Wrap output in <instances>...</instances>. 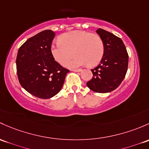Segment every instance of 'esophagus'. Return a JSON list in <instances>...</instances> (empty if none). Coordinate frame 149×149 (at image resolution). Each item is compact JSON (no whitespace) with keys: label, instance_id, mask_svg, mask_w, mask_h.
<instances>
[{"label":"esophagus","instance_id":"1","mask_svg":"<svg viewBox=\"0 0 149 149\" xmlns=\"http://www.w3.org/2000/svg\"><path fill=\"white\" fill-rule=\"evenodd\" d=\"M81 69H72V71H74V72H80L81 71Z\"/></svg>","mask_w":149,"mask_h":149}]
</instances>
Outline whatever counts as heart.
<instances>
[{
	"label": "heart",
	"instance_id": "1",
	"mask_svg": "<svg viewBox=\"0 0 149 149\" xmlns=\"http://www.w3.org/2000/svg\"><path fill=\"white\" fill-rule=\"evenodd\" d=\"M104 43L100 36L85 31L65 33L59 37V41L53 43L51 53L55 60L65 65L73 54L76 56L67 63L70 68L87 65H97L104 54Z\"/></svg>",
	"mask_w": 149,
	"mask_h": 149
}]
</instances>
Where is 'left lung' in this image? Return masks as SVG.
I'll list each match as a JSON object with an SVG mask.
<instances>
[{"mask_svg": "<svg viewBox=\"0 0 149 149\" xmlns=\"http://www.w3.org/2000/svg\"><path fill=\"white\" fill-rule=\"evenodd\" d=\"M96 32L104 43V54L99 65L91 69L93 78L86 85L96 93H109L117 88L124 79L128 55L120 38L101 29H97Z\"/></svg>", "mask_w": 149, "mask_h": 149, "instance_id": "left-lung-1", "label": "left lung"}]
</instances>
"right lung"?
Returning <instances> with one entry per match:
<instances>
[{
    "mask_svg": "<svg viewBox=\"0 0 149 149\" xmlns=\"http://www.w3.org/2000/svg\"><path fill=\"white\" fill-rule=\"evenodd\" d=\"M55 33L45 30L28 39L18 49L16 68L21 86L38 98H52L61 90L69 70L51 55Z\"/></svg>",
    "mask_w": 149,
    "mask_h": 149,
    "instance_id": "1",
    "label": "right lung"
}]
</instances>
